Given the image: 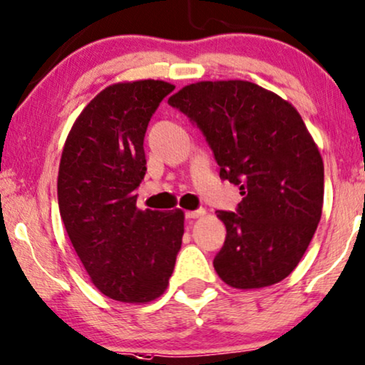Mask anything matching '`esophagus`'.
Segmentation results:
<instances>
[{
    "label": "esophagus",
    "mask_w": 365,
    "mask_h": 365,
    "mask_svg": "<svg viewBox=\"0 0 365 365\" xmlns=\"http://www.w3.org/2000/svg\"><path fill=\"white\" fill-rule=\"evenodd\" d=\"M205 215H206V210H202V207H200V210H194V211H186L187 220H196V217H201Z\"/></svg>",
    "instance_id": "obj_1"
}]
</instances>
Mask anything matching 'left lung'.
<instances>
[{"label": "left lung", "mask_w": 365, "mask_h": 365, "mask_svg": "<svg viewBox=\"0 0 365 365\" xmlns=\"http://www.w3.org/2000/svg\"><path fill=\"white\" fill-rule=\"evenodd\" d=\"M168 103L202 132L220 178L243 196L235 212L217 211L226 240L216 273L243 290L282 282L309 248L324 205V163L300 113L245 80L191 83Z\"/></svg>", "instance_id": "8db88e82"}]
</instances>
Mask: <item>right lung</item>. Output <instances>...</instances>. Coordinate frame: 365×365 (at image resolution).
Instances as JSON below:
<instances>
[{
	"label": "right lung",
	"instance_id": "right-lung-1",
	"mask_svg": "<svg viewBox=\"0 0 365 365\" xmlns=\"http://www.w3.org/2000/svg\"><path fill=\"white\" fill-rule=\"evenodd\" d=\"M173 90L160 80L110 85L83 108L61 153L58 207L68 238L93 285L125 304L163 295L182 243L181 210L135 206L148 171L145 130Z\"/></svg>",
	"mask_w": 365,
	"mask_h": 365
}]
</instances>
